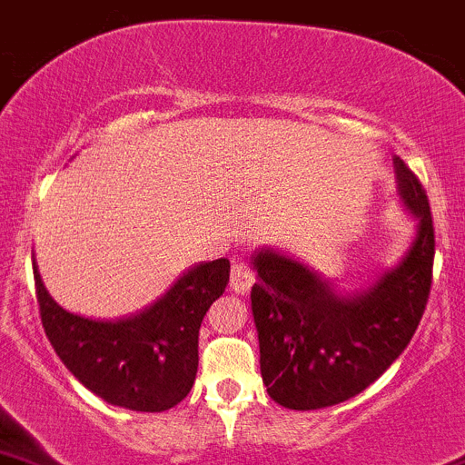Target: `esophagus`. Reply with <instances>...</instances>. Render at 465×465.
Masks as SVG:
<instances>
[{
    "instance_id": "34e87169",
    "label": "esophagus",
    "mask_w": 465,
    "mask_h": 465,
    "mask_svg": "<svg viewBox=\"0 0 465 465\" xmlns=\"http://www.w3.org/2000/svg\"><path fill=\"white\" fill-rule=\"evenodd\" d=\"M252 282H255V277H252V271L251 266L246 264V262H232V268H231V289L234 293H248L252 286Z\"/></svg>"
}]
</instances>
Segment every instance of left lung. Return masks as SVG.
<instances>
[{
	"mask_svg": "<svg viewBox=\"0 0 465 465\" xmlns=\"http://www.w3.org/2000/svg\"><path fill=\"white\" fill-rule=\"evenodd\" d=\"M394 165L401 199L419 223L408 255L374 286L338 295L291 257L271 248L252 255L262 378L284 408L320 410L361 394L403 353L423 318L434 266L432 214L419 176L399 156Z\"/></svg>",
	"mask_w": 465,
	"mask_h": 465,
	"instance_id": "1",
	"label": "left lung"
}]
</instances>
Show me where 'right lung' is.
Here are the masks:
<instances>
[{
    "instance_id": "1",
    "label": "right lung",
    "mask_w": 465,
    "mask_h": 465,
    "mask_svg": "<svg viewBox=\"0 0 465 465\" xmlns=\"http://www.w3.org/2000/svg\"><path fill=\"white\" fill-rule=\"evenodd\" d=\"M228 275L226 257L197 264L150 309L104 322L62 309L33 264L42 327L60 361L95 396L134 411H165L190 394L201 322Z\"/></svg>"
}]
</instances>
